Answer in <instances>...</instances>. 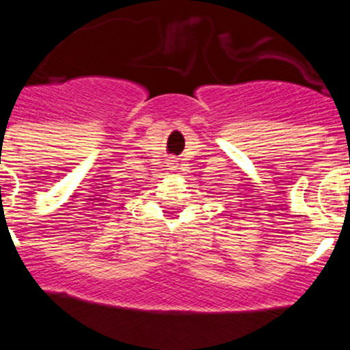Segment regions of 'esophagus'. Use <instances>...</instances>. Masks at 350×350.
<instances>
[{
    "mask_svg": "<svg viewBox=\"0 0 350 350\" xmlns=\"http://www.w3.org/2000/svg\"><path fill=\"white\" fill-rule=\"evenodd\" d=\"M167 166H170V170L171 171H174V170H178V166H179V163H178V159H167Z\"/></svg>",
    "mask_w": 350,
    "mask_h": 350,
    "instance_id": "1",
    "label": "esophagus"
}]
</instances>
